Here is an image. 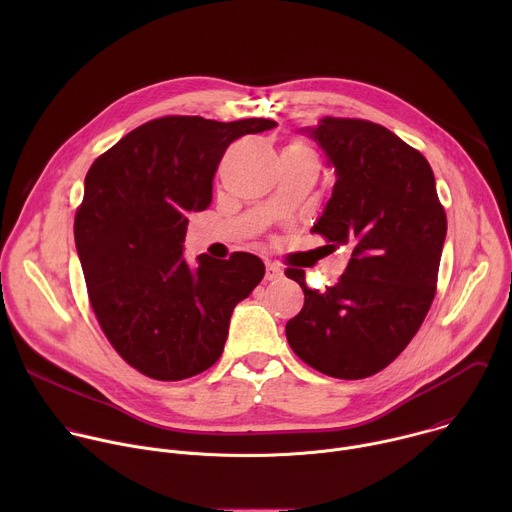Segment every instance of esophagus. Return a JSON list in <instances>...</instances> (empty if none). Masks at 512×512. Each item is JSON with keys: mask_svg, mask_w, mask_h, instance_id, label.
Returning <instances> with one entry per match:
<instances>
[{"mask_svg": "<svg viewBox=\"0 0 512 512\" xmlns=\"http://www.w3.org/2000/svg\"><path fill=\"white\" fill-rule=\"evenodd\" d=\"M281 277H283V271H281V267H279L277 263H271V261H267V263H265V279L273 281V279H281Z\"/></svg>", "mask_w": 512, "mask_h": 512, "instance_id": "1", "label": "esophagus"}]
</instances>
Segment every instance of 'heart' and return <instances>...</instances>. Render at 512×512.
Wrapping results in <instances>:
<instances>
[{
    "label": "heart",
    "instance_id": "heart-1",
    "mask_svg": "<svg viewBox=\"0 0 512 512\" xmlns=\"http://www.w3.org/2000/svg\"><path fill=\"white\" fill-rule=\"evenodd\" d=\"M287 150H291V152H306V154H310V152H308V148H304L302 143H294V145H289Z\"/></svg>",
    "mask_w": 512,
    "mask_h": 512
}]
</instances>
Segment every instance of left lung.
Returning a JSON list of instances; mask_svg holds the SVG:
<instances>
[{
	"label": "left lung",
	"instance_id": "obj_1",
	"mask_svg": "<svg viewBox=\"0 0 512 512\" xmlns=\"http://www.w3.org/2000/svg\"><path fill=\"white\" fill-rule=\"evenodd\" d=\"M316 141L336 182L314 233L348 245L350 261L326 291L306 285L304 308L285 326L287 342L312 369L334 379L383 371L419 330L435 296L446 212L427 160L383 125L326 117L300 129Z\"/></svg>",
	"mask_w": 512,
	"mask_h": 512
}]
</instances>
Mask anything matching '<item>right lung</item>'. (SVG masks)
I'll use <instances>...</instances> for the list:
<instances>
[{
	"label": "right lung",
	"mask_w": 512,
	"mask_h": 512,
	"mask_svg": "<svg viewBox=\"0 0 512 512\" xmlns=\"http://www.w3.org/2000/svg\"><path fill=\"white\" fill-rule=\"evenodd\" d=\"M271 119L162 117L95 160L75 216L93 312L113 348L158 381L190 379L221 358L235 306L265 275L257 255L184 259L188 214L212 202L229 145Z\"/></svg>",
	"instance_id": "1"
}]
</instances>
